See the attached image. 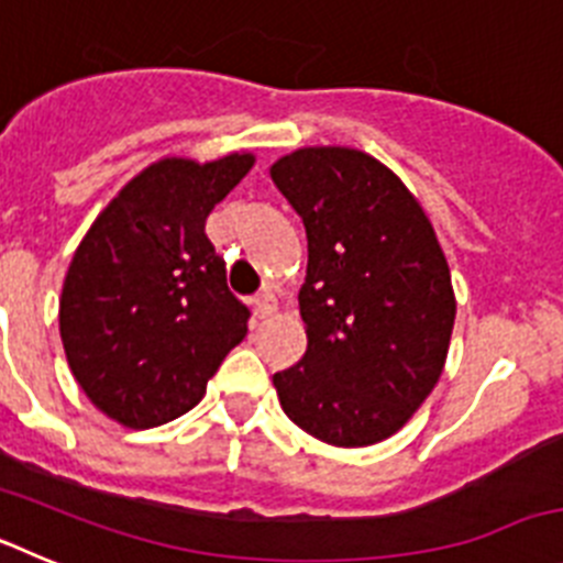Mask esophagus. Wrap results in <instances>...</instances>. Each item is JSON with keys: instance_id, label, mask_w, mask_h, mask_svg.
<instances>
[{"instance_id": "34e87169", "label": "esophagus", "mask_w": 563, "mask_h": 563, "mask_svg": "<svg viewBox=\"0 0 563 563\" xmlns=\"http://www.w3.org/2000/svg\"><path fill=\"white\" fill-rule=\"evenodd\" d=\"M253 310H256V316L258 318H271L273 312L278 310V301H276V296H273V292H258L256 298H253Z\"/></svg>"}]
</instances>
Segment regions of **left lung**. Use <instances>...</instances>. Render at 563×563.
I'll use <instances>...</instances> for the list:
<instances>
[{
	"instance_id": "1",
	"label": "left lung",
	"mask_w": 563,
	"mask_h": 563,
	"mask_svg": "<svg viewBox=\"0 0 563 563\" xmlns=\"http://www.w3.org/2000/svg\"><path fill=\"white\" fill-rule=\"evenodd\" d=\"M271 177L307 231V352L273 375L282 409L338 449L375 445L411 420L449 357L445 253L415 194L366 152L296 148Z\"/></svg>"
}]
</instances>
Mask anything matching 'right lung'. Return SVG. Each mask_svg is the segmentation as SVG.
<instances>
[{"mask_svg":"<svg viewBox=\"0 0 563 563\" xmlns=\"http://www.w3.org/2000/svg\"><path fill=\"white\" fill-rule=\"evenodd\" d=\"M253 154L211 163L163 157L118 191L64 276L58 330L84 395L126 429L186 415L247 335V307L228 290L206 236L217 202Z\"/></svg>","mask_w":563,"mask_h":563,"instance_id":"right-lung-1","label":"right lung"}]
</instances>
